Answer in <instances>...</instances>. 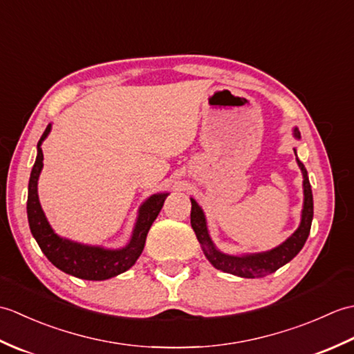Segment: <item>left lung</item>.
Returning <instances> with one entry per match:
<instances>
[{"label": "left lung", "mask_w": 354, "mask_h": 354, "mask_svg": "<svg viewBox=\"0 0 354 354\" xmlns=\"http://www.w3.org/2000/svg\"><path fill=\"white\" fill-rule=\"evenodd\" d=\"M293 137L297 140L301 138V135H299V131L297 127H293ZM293 152L297 155L295 149H293ZM297 162H298V167L301 169V173H303L304 202H303V212H301V222H299V227L289 239H286L281 245H278L270 251L234 255V254H225L221 250H217L212 237H209L204 209L199 207L196 201L190 198L192 228L199 240L205 257L216 269L222 270V272L243 277V278L266 277L269 274L275 272L277 269L284 266L286 263H289L299 251L303 250L306 240L309 237L310 225L313 219V196H312V187L309 183V176H307V170L304 167V164L299 161L298 158H297Z\"/></svg>", "instance_id": "1"}]
</instances>
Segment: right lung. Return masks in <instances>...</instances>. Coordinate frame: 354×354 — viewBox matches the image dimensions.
Wrapping results in <instances>:
<instances>
[{"mask_svg":"<svg viewBox=\"0 0 354 354\" xmlns=\"http://www.w3.org/2000/svg\"><path fill=\"white\" fill-rule=\"evenodd\" d=\"M50 131L51 124L47 126L39 142H37L36 161L32 173H30L27 198V217L30 231H32L45 257L65 274L82 278V280L102 281L126 272L127 269H131L135 265V261L138 260L142 250H145L147 232L158 214H160L169 193L152 194V196L142 202L138 209V217L137 222H135L131 240L127 242V245L118 248V250H111V248L95 245H84L61 237L51 228L41 207L39 196H37V179H39L44 167V153L41 146L44 140L48 137Z\"/></svg>","mask_w":354,"mask_h":354,"instance_id":"add662e5","label":"right lung"}]
</instances>
